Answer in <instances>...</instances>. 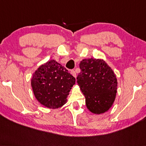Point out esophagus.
I'll return each instance as SVG.
<instances>
[{"label": "esophagus", "instance_id": "obj_1", "mask_svg": "<svg viewBox=\"0 0 146 146\" xmlns=\"http://www.w3.org/2000/svg\"><path fill=\"white\" fill-rule=\"evenodd\" d=\"M71 73H72V75H73V76L75 78H76V73H75V71H71Z\"/></svg>", "mask_w": 146, "mask_h": 146}]
</instances>
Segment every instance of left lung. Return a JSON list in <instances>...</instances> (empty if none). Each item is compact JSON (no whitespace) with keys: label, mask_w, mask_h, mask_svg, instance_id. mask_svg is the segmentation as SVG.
Here are the masks:
<instances>
[{"label":"left lung","mask_w":146,"mask_h":146,"mask_svg":"<svg viewBox=\"0 0 146 146\" xmlns=\"http://www.w3.org/2000/svg\"><path fill=\"white\" fill-rule=\"evenodd\" d=\"M80 67L77 82L85 96L87 108L96 115L106 113L116 98V75L103 59L82 60Z\"/></svg>","instance_id":"left-lung-1"}]
</instances>
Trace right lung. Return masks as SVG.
I'll return each mask as SVG.
<instances>
[{"label":"right lung","instance_id":"1","mask_svg":"<svg viewBox=\"0 0 146 146\" xmlns=\"http://www.w3.org/2000/svg\"><path fill=\"white\" fill-rule=\"evenodd\" d=\"M75 84L74 77L54 60L40 66L31 80L35 98L51 109L61 108L67 102L68 95Z\"/></svg>","mask_w":146,"mask_h":146}]
</instances>
